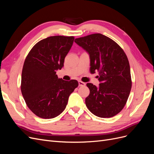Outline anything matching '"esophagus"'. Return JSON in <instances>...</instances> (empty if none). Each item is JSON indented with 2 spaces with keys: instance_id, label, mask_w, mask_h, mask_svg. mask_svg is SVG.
Listing matches in <instances>:
<instances>
[{
  "instance_id": "34e87169",
  "label": "esophagus",
  "mask_w": 154,
  "mask_h": 154,
  "mask_svg": "<svg viewBox=\"0 0 154 154\" xmlns=\"http://www.w3.org/2000/svg\"><path fill=\"white\" fill-rule=\"evenodd\" d=\"M78 84H79V86L81 87V86H85V83L83 82L82 81H79L78 82Z\"/></svg>"
}]
</instances>
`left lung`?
<instances>
[{
    "label": "left lung",
    "instance_id": "obj_1",
    "mask_svg": "<svg viewBox=\"0 0 154 154\" xmlns=\"http://www.w3.org/2000/svg\"><path fill=\"white\" fill-rule=\"evenodd\" d=\"M74 42L89 54L91 73L99 72V87L87 83L90 90L85 99L87 107L97 117H113L124 108L131 91L127 55L116 42L100 33L80 37Z\"/></svg>",
    "mask_w": 154,
    "mask_h": 154
}]
</instances>
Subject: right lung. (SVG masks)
I'll list each match as a JSON object with an SVG mask.
<instances>
[{
  "mask_svg": "<svg viewBox=\"0 0 154 154\" xmlns=\"http://www.w3.org/2000/svg\"><path fill=\"white\" fill-rule=\"evenodd\" d=\"M74 36H53L39 41L29 51L23 66L21 92L28 108L44 119L57 117L66 109L77 80L58 78V69L71 49Z\"/></svg>",
  "mask_w": 154,
  "mask_h": 154,
  "instance_id": "right-lung-1",
  "label": "right lung"
}]
</instances>
